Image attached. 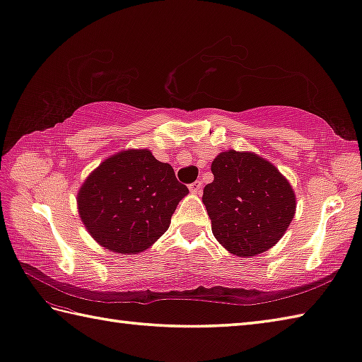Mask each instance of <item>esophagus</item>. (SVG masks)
I'll return each instance as SVG.
<instances>
[{"mask_svg":"<svg viewBox=\"0 0 362 362\" xmlns=\"http://www.w3.org/2000/svg\"><path fill=\"white\" fill-rule=\"evenodd\" d=\"M202 189H203V182L202 181H195V182L189 184V190L192 192V194H200Z\"/></svg>","mask_w":362,"mask_h":362,"instance_id":"obj_1","label":"esophagus"}]
</instances>
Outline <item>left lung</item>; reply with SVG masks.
I'll use <instances>...</instances> for the list:
<instances>
[{
  "instance_id": "left-lung-1",
  "label": "left lung",
  "mask_w": 362,
  "mask_h": 362,
  "mask_svg": "<svg viewBox=\"0 0 362 362\" xmlns=\"http://www.w3.org/2000/svg\"><path fill=\"white\" fill-rule=\"evenodd\" d=\"M211 170L214 181L203 190V203L216 239L240 257L267 252L293 218L291 184L253 153H220Z\"/></svg>"
}]
</instances>
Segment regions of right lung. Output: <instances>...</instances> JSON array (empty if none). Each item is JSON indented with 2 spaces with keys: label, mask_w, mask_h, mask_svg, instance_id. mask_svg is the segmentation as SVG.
<instances>
[{
  "label": "right lung",
  "mask_w": 362,
  "mask_h": 362,
  "mask_svg": "<svg viewBox=\"0 0 362 362\" xmlns=\"http://www.w3.org/2000/svg\"><path fill=\"white\" fill-rule=\"evenodd\" d=\"M189 189L172 165L148 150H128L106 159L78 194L79 216L100 245L136 255L156 242Z\"/></svg>",
  "instance_id": "obj_1"
}]
</instances>
